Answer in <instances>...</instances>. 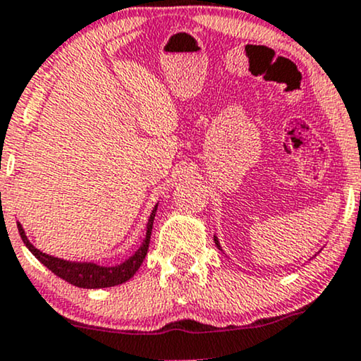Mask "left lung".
Here are the masks:
<instances>
[{
    "instance_id": "8db88e82",
    "label": "left lung",
    "mask_w": 361,
    "mask_h": 361,
    "mask_svg": "<svg viewBox=\"0 0 361 361\" xmlns=\"http://www.w3.org/2000/svg\"><path fill=\"white\" fill-rule=\"evenodd\" d=\"M214 241H216V246H218V248H220V245H218V240H216V238H214Z\"/></svg>"
}]
</instances>
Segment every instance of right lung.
I'll use <instances>...</instances> for the list:
<instances>
[{
	"label": "right lung",
	"instance_id": "1",
	"mask_svg": "<svg viewBox=\"0 0 361 361\" xmlns=\"http://www.w3.org/2000/svg\"><path fill=\"white\" fill-rule=\"evenodd\" d=\"M158 204L149 214L148 226H147V238L143 240V243L138 250H136L135 255L131 258H128L125 263L116 264V267H99L97 263H76V262H66V259L54 258L51 255H47L39 252L38 248H35L33 245L30 243V240L26 238L25 230L18 223V231H20V236L23 243L28 246V250L35 255L36 258L39 259L48 270H51L54 275L63 278V280L71 283V285L80 286V288H108V286L121 285L130 280L131 276L138 271V268L143 263L145 257L148 253L149 246V238H152V228H153V220L154 213H157Z\"/></svg>",
	"mask_w": 361,
	"mask_h": 361
}]
</instances>
